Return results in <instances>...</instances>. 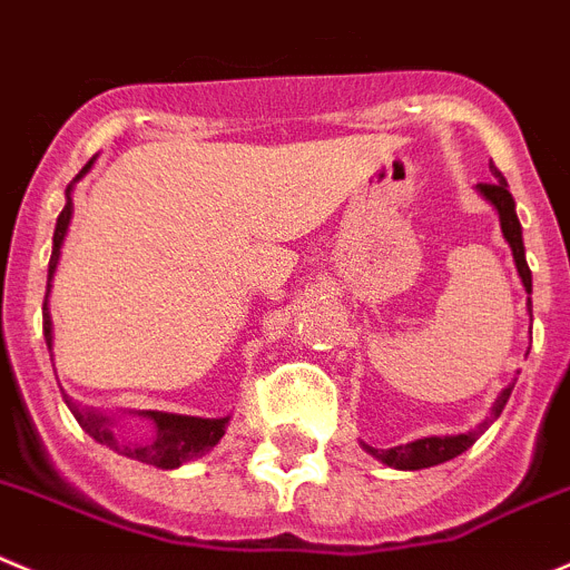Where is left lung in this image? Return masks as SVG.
<instances>
[{
	"label": "left lung",
	"instance_id": "obj_1",
	"mask_svg": "<svg viewBox=\"0 0 570 570\" xmlns=\"http://www.w3.org/2000/svg\"><path fill=\"white\" fill-rule=\"evenodd\" d=\"M490 173L495 181L475 184V189H479V193L490 200L492 207H495L498 220H501L503 237H507L509 248H512L514 268H518L520 282H523L525 294H532V271H529V265H525L523 232H520L518 213H514V198H512V193H509V184H507V178H503V173L498 170L495 165H490ZM525 307H529V313H532V296L525 299ZM512 389H514V383H509V386L498 394V400L492 403L490 416H487V420L481 422L475 431L456 433V436H425V439H416V442L389 448V451H377V448H370V444L361 442L363 451L372 453V456L381 459L383 464H389V468H397V470H422V468H433V464L451 462V459H456L459 453H464L468 448H473L475 439H479L481 433H484L487 428H490L492 422L501 416V411H503V405H507Z\"/></svg>",
	"mask_w": 570,
	"mask_h": 570
}]
</instances>
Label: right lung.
<instances>
[{"instance_id":"add662e5","label":"right lung","mask_w":570,"mask_h":570,"mask_svg":"<svg viewBox=\"0 0 570 570\" xmlns=\"http://www.w3.org/2000/svg\"><path fill=\"white\" fill-rule=\"evenodd\" d=\"M95 165V159L83 167V170L75 176L83 178V173H89V167ZM75 181L67 187V207L61 209L58 215V224H56V235H52V257H50V271H47V296H45V338L47 346H50V355H52V318H50V307H47V299H50V291H52V276H56L58 268V259H61V246H63V237H67L69 229V220H72V187ZM63 394V392H61ZM63 403L69 405V411L75 414V420L80 422L86 433L91 439H97L100 444L117 451L119 456H128V459H137L142 464H154V468L161 470H176L181 468L184 462L189 459H198L204 456L207 451H213L215 444L220 442V436L226 433V422L229 416H220V420H204V416H184V414H165V411H137L139 416H148L154 422V436L142 439V442H128V439H119L114 433V422L108 416L97 414L91 409H78L72 403V397L63 394Z\"/></svg>"}]
</instances>
